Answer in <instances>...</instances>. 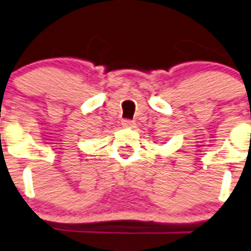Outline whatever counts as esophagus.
<instances>
[{
    "mask_svg": "<svg viewBox=\"0 0 251 251\" xmlns=\"http://www.w3.org/2000/svg\"><path fill=\"white\" fill-rule=\"evenodd\" d=\"M122 126H124V127H130V129H132V127H135V121H132V120H124V121H122Z\"/></svg>",
    "mask_w": 251,
    "mask_h": 251,
    "instance_id": "34e87169",
    "label": "esophagus"
}]
</instances>
